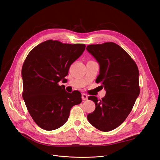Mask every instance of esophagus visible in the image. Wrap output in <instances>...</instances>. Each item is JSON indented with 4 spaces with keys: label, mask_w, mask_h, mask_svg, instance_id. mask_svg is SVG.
<instances>
[{
    "label": "esophagus",
    "mask_w": 160,
    "mask_h": 160,
    "mask_svg": "<svg viewBox=\"0 0 160 160\" xmlns=\"http://www.w3.org/2000/svg\"><path fill=\"white\" fill-rule=\"evenodd\" d=\"M82 99L83 100V101H85V100H88V96L87 95V94H82Z\"/></svg>",
    "instance_id": "esophagus-1"
}]
</instances>
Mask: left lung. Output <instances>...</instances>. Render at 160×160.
<instances>
[{"mask_svg": "<svg viewBox=\"0 0 160 160\" xmlns=\"http://www.w3.org/2000/svg\"><path fill=\"white\" fill-rule=\"evenodd\" d=\"M86 49L99 64L96 82L106 90L101 99L89 96L96 108L88 119L98 129L109 132L119 126L133 107L140 94L138 69L129 55L114 42L90 45Z\"/></svg>", "mask_w": 160, "mask_h": 160, "instance_id": "8db88e82", "label": "left lung"}]
</instances>
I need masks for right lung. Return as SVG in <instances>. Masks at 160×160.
I'll return each mask as SVG.
<instances>
[{
  "mask_svg": "<svg viewBox=\"0 0 160 160\" xmlns=\"http://www.w3.org/2000/svg\"><path fill=\"white\" fill-rule=\"evenodd\" d=\"M84 44H67L52 39L40 43L23 62L22 96L34 121L51 131L68 121L71 108L82 102L78 91L69 93L59 83L68 75L71 64L85 50Z\"/></svg>",
  "mask_w": 160,
  "mask_h": 160,
  "instance_id": "1",
  "label": "right lung"
}]
</instances>
